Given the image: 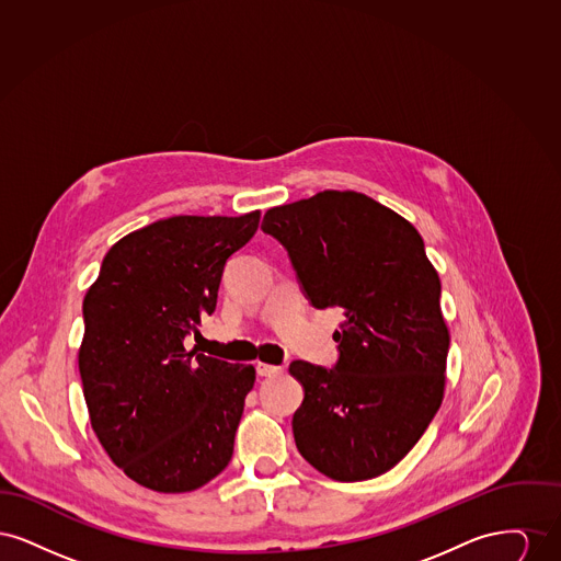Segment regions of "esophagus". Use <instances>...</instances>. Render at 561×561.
I'll list each match as a JSON object with an SVG mask.
<instances>
[{
	"label": "esophagus",
	"mask_w": 561,
	"mask_h": 561,
	"mask_svg": "<svg viewBox=\"0 0 561 561\" xmlns=\"http://www.w3.org/2000/svg\"><path fill=\"white\" fill-rule=\"evenodd\" d=\"M279 373H282L279 366H271V364H263V362L256 364V374L259 376H277Z\"/></svg>",
	"instance_id": "esophagus-1"
}]
</instances>
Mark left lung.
<instances>
[{
	"label": "left lung",
	"mask_w": 561,
	"mask_h": 561,
	"mask_svg": "<svg viewBox=\"0 0 561 561\" xmlns=\"http://www.w3.org/2000/svg\"><path fill=\"white\" fill-rule=\"evenodd\" d=\"M261 229L288 250L316 309L345 311L332 370L290 364L305 389L296 448L330 480L378 478L414 448L444 400L450 334L423 238L355 191L271 208Z\"/></svg>",
	"instance_id": "left-lung-1"
}]
</instances>
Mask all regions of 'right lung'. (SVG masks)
Wrapping results in <instances>:
<instances>
[{
    "label": "right lung",
    "instance_id": "obj_1",
    "mask_svg": "<svg viewBox=\"0 0 561 561\" xmlns=\"http://www.w3.org/2000/svg\"><path fill=\"white\" fill-rule=\"evenodd\" d=\"M261 213L172 216L113 243L83 296L80 364L90 423L130 480L191 492L231 460L252 366L185 348L216 309L227 259Z\"/></svg>",
    "mask_w": 561,
    "mask_h": 561
}]
</instances>
